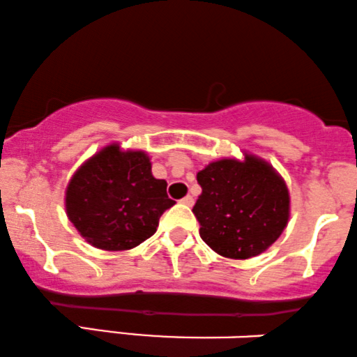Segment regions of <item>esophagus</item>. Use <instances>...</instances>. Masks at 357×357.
Masks as SVG:
<instances>
[{"label":"esophagus","instance_id":"esophagus-1","mask_svg":"<svg viewBox=\"0 0 357 357\" xmlns=\"http://www.w3.org/2000/svg\"><path fill=\"white\" fill-rule=\"evenodd\" d=\"M180 202H182L183 205H187V207H192V205H194V197L185 195L182 200H180Z\"/></svg>","mask_w":357,"mask_h":357}]
</instances>
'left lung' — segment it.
I'll use <instances>...</instances> for the list:
<instances>
[{
    "instance_id": "obj_1",
    "label": "left lung",
    "mask_w": 357,
    "mask_h": 357,
    "mask_svg": "<svg viewBox=\"0 0 357 357\" xmlns=\"http://www.w3.org/2000/svg\"><path fill=\"white\" fill-rule=\"evenodd\" d=\"M202 187L192 208L200 237L227 259L266 252L287 227L291 195L286 180L269 162L244 152V158H219L197 174Z\"/></svg>"
}]
</instances>
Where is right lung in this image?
Masks as SVG:
<instances>
[{
	"label": "right lung",
	"instance_id": "add662e5",
	"mask_svg": "<svg viewBox=\"0 0 357 357\" xmlns=\"http://www.w3.org/2000/svg\"><path fill=\"white\" fill-rule=\"evenodd\" d=\"M174 204L165 180L153 177L149 153L125 150L116 142L83 162L65 190L66 215L79 236L113 252L152 237Z\"/></svg>",
	"mask_w": 357,
	"mask_h": 357
}]
</instances>
